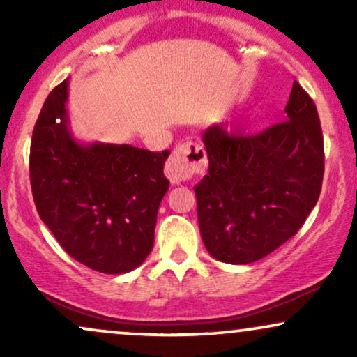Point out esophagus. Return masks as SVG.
<instances>
[{"label": "esophagus", "mask_w": 357, "mask_h": 357, "mask_svg": "<svg viewBox=\"0 0 357 357\" xmlns=\"http://www.w3.org/2000/svg\"><path fill=\"white\" fill-rule=\"evenodd\" d=\"M206 166V153L196 142H183L179 144L167 159L165 173L173 184H181L192 174L203 173Z\"/></svg>", "instance_id": "34e87169"}]
</instances>
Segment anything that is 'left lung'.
<instances>
[{"instance_id":"obj_1","label":"left lung","mask_w":357,"mask_h":357,"mask_svg":"<svg viewBox=\"0 0 357 357\" xmlns=\"http://www.w3.org/2000/svg\"><path fill=\"white\" fill-rule=\"evenodd\" d=\"M287 121L257 136L203 132L208 174L195 186L199 233L213 258L247 265L292 238L317 203L324 139L314 100L297 82Z\"/></svg>"}]
</instances>
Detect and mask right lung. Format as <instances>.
Returning <instances> with one entry per match:
<instances>
[{
  "label": "right lung",
  "instance_id": "add662e5",
  "mask_svg": "<svg viewBox=\"0 0 357 357\" xmlns=\"http://www.w3.org/2000/svg\"><path fill=\"white\" fill-rule=\"evenodd\" d=\"M68 79L50 92L30 147L36 211L65 252L102 273H127L154 245L159 204L169 190V151L80 142L65 109Z\"/></svg>",
  "mask_w": 357,
  "mask_h": 357
}]
</instances>
